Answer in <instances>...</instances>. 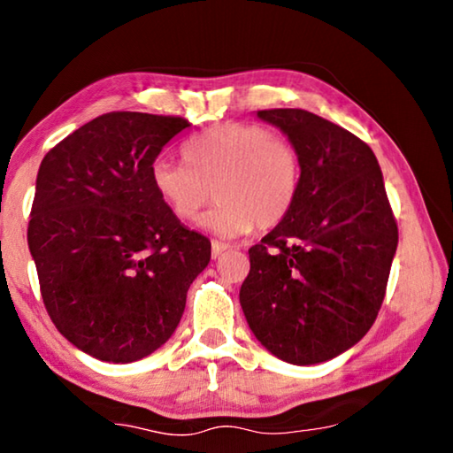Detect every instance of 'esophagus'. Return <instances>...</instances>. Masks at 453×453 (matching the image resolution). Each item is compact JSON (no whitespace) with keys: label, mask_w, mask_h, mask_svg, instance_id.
I'll return each mask as SVG.
<instances>
[{"label":"esophagus","mask_w":453,"mask_h":453,"mask_svg":"<svg viewBox=\"0 0 453 453\" xmlns=\"http://www.w3.org/2000/svg\"><path fill=\"white\" fill-rule=\"evenodd\" d=\"M229 248L227 243H224V242H218V240H213L211 242V257L216 259V257H219L221 254H224V251Z\"/></svg>","instance_id":"1"}]
</instances>
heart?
Here are the masks:
<instances>
[{
	"instance_id": "heart-1",
	"label": "heart",
	"mask_w": 453,
	"mask_h": 453,
	"mask_svg": "<svg viewBox=\"0 0 453 453\" xmlns=\"http://www.w3.org/2000/svg\"><path fill=\"white\" fill-rule=\"evenodd\" d=\"M183 165L156 159L151 186L180 221L196 219L213 197L202 227L235 237L280 226L302 188V157L286 135L257 124L213 126L181 148Z\"/></svg>"
}]
</instances>
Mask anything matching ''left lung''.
Returning <instances> with one entry per match:
<instances>
[{"label":"left lung","instance_id":"left-lung-1","mask_svg":"<svg viewBox=\"0 0 453 453\" xmlns=\"http://www.w3.org/2000/svg\"><path fill=\"white\" fill-rule=\"evenodd\" d=\"M302 157L294 210L250 248L240 303L275 357L327 362L362 340L381 308L397 224L370 145L305 110H262Z\"/></svg>","mask_w":453,"mask_h":453}]
</instances>
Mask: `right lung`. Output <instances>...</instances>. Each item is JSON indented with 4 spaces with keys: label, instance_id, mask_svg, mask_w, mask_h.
<instances>
[{
    "label": "right lung",
    "instance_id": "right-lung-1",
    "mask_svg": "<svg viewBox=\"0 0 453 453\" xmlns=\"http://www.w3.org/2000/svg\"><path fill=\"white\" fill-rule=\"evenodd\" d=\"M178 116L104 113L42 159L27 245L58 332L102 362L162 348L186 310L211 243L183 227L151 186Z\"/></svg>",
    "mask_w": 453,
    "mask_h": 453
}]
</instances>
